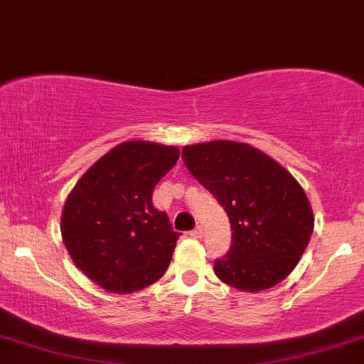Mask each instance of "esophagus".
<instances>
[{"label":"esophagus","mask_w":364,"mask_h":364,"mask_svg":"<svg viewBox=\"0 0 364 364\" xmlns=\"http://www.w3.org/2000/svg\"><path fill=\"white\" fill-rule=\"evenodd\" d=\"M189 235H191L192 237H200V236H203V228H200V226H196L194 230L189 231Z\"/></svg>","instance_id":"esophagus-1"}]
</instances>
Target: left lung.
I'll return each instance as SVG.
<instances>
[{
	"label": "left lung",
	"instance_id": "1",
	"mask_svg": "<svg viewBox=\"0 0 364 364\" xmlns=\"http://www.w3.org/2000/svg\"><path fill=\"white\" fill-rule=\"evenodd\" d=\"M182 159L230 218L231 246L214 262L216 275L245 291L284 280L297 267L314 230L311 204L300 183L246 143L189 145Z\"/></svg>",
	"mask_w": 364,
	"mask_h": 364
}]
</instances>
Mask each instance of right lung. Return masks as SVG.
<instances>
[{"label":"right lung","instance_id":"add662e5","mask_svg":"<svg viewBox=\"0 0 364 364\" xmlns=\"http://www.w3.org/2000/svg\"><path fill=\"white\" fill-rule=\"evenodd\" d=\"M175 146L127 141L75 183L60 231L82 273L114 294H132L164 275L181 232L151 203L160 178L177 164Z\"/></svg>","mask_w":364,"mask_h":364}]
</instances>
